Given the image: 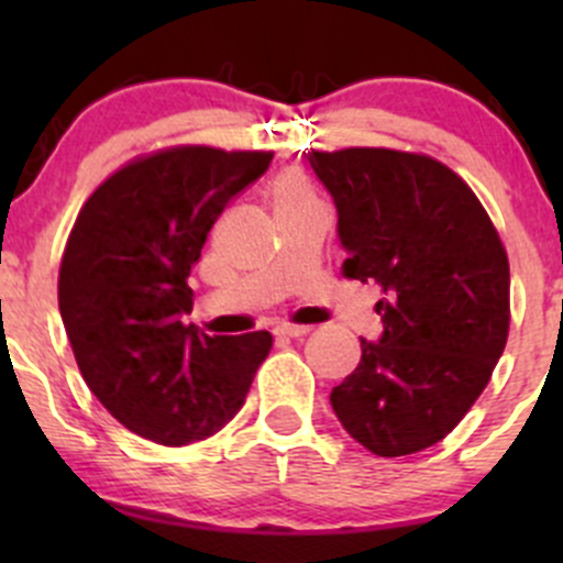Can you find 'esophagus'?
Listing matches in <instances>:
<instances>
[{
  "instance_id": "obj_1",
  "label": "esophagus",
  "mask_w": 563,
  "mask_h": 563,
  "mask_svg": "<svg viewBox=\"0 0 563 563\" xmlns=\"http://www.w3.org/2000/svg\"><path fill=\"white\" fill-rule=\"evenodd\" d=\"M310 332V327H297V323H280L275 329L277 338H305Z\"/></svg>"
}]
</instances>
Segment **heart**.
Wrapping results in <instances>:
<instances>
[{
    "instance_id": "1",
    "label": "heart",
    "mask_w": 563,
    "mask_h": 563,
    "mask_svg": "<svg viewBox=\"0 0 563 563\" xmlns=\"http://www.w3.org/2000/svg\"><path fill=\"white\" fill-rule=\"evenodd\" d=\"M272 198H275V212L291 207H305V203H313L318 198L310 190L308 181L299 174H280L272 185Z\"/></svg>"
}]
</instances>
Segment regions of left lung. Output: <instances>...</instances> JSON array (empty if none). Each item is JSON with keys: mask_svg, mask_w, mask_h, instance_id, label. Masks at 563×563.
Listing matches in <instances>:
<instances>
[{"mask_svg": "<svg viewBox=\"0 0 563 563\" xmlns=\"http://www.w3.org/2000/svg\"><path fill=\"white\" fill-rule=\"evenodd\" d=\"M338 207L349 280L376 283L378 343L332 389L351 439L378 457L439 444L487 387L509 334V258L490 214L422 152H310Z\"/></svg>", "mask_w": 563, "mask_h": 563, "instance_id": "8db88e82", "label": "left lung"}]
</instances>
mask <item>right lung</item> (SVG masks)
<instances>
[{
    "instance_id": "1",
    "label": "right lung",
    "mask_w": 563,
    "mask_h": 563,
    "mask_svg": "<svg viewBox=\"0 0 563 563\" xmlns=\"http://www.w3.org/2000/svg\"><path fill=\"white\" fill-rule=\"evenodd\" d=\"M272 152L179 144L124 163L84 201L59 264V313L87 387L163 446L218 433L242 408L269 332L185 327L190 266L225 203Z\"/></svg>"
}]
</instances>
